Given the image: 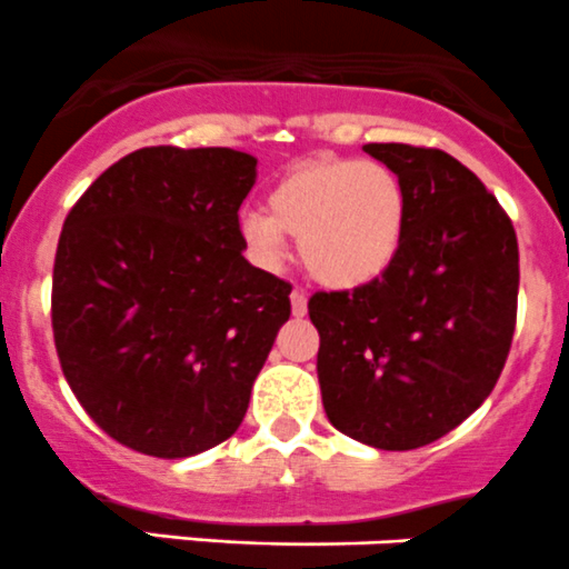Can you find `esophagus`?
Returning <instances> with one entry per match:
<instances>
[{
    "instance_id": "1",
    "label": "esophagus",
    "mask_w": 569,
    "mask_h": 569,
    "mask_svg": "<svg viewBox=\"0 0 569 569\" xmlns=\"http://www.w3.org/2000/svg\"><path fill=\"white\" fill-rule=\"evenodd\" d=\"M291 313H295V317H306L308 313V297L302 295L300 289L291 291Z\"/></svg>"
}]
</instances>
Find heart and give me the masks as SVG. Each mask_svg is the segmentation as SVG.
Returning <instances> with one entry per match:
<instances>
[{
	"label": "heart",
	"mask_w": 569,
	"mask_h": 569,
	"mask_svg": "<svg viewBox=\"0 0 569 569\" xmlns=\"http://www.w3.org/2000/svg\"><path fill=\"white\" fill-rule=\"evenodd\" d=\"M408 228V194L395 169L358 158H311L272 186L267 211L239 217L247 256L263 269L286 263V236L328 289H361L395 263Z\"/></svg>",
	"instance_id": "obj_1"
}]
</instances>
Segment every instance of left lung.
<instances>
[{"label":"left lung","mask_w":569,"mask_h":569,"mask_svg":"<svg viewBox=\"0 0 569 569\" xmlns=\"http://www.w3.org/2000/svg\"><path fill=\"white\" fill-rule=\"evenodd\" d=\"M408 194L395 263L375 283L317 291V375L330 425L378 450L431 445L465 422L503 372L517 319L511 219L453 156L367 144Z\"/></svg>","instance_id":"1"}]
</instances>
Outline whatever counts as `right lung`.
I'll use <instances>...</instances> for the list:
<instances>
[{
    "label": "right lung",
    "mask_w": 569,
    "mask_h": 569,
    "mask_svg": "<svg viewBox=\"0 0 569 569\" xmlns=\"http://www.w3.org/2000/svg\"><path fill=\"white\" fill-rule=\"evenodd\" d=\"M256 167L230 147H144L66 217L60 367L88 417L138 453L189 459L233 437L289 319L291 286L252 267L239 239Z\"/></svg>",
    "instance_id": "right-lung-1"
}]
</instances>
